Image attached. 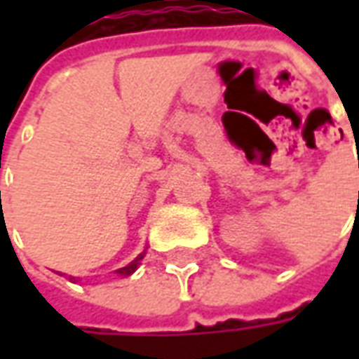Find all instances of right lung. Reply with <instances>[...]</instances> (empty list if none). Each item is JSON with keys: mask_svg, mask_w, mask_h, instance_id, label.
<instances>
[{"mask_svg": "<svg viewBox=\"0 0 359 359\" xmlns=\"http://www.w3.org/2000/svg\"><path fill=\"white\" fill-rule=\"evenodd\" d=\"M144 256H146V250H144L142 254H138V256L134 257L133 262H130V264H128V265H125V267H121V269H115V271H113V275H115V277H130V275H133L134 271H136V269H138V267H140V264H142V259H144ZM69 280H71V283H79L81 278H79V277H73V275H69Z\"/></svg>", "mask_w": 359, "mask_h": 359, "instance_id": "obj_1", "label": "right lung"}]
</instances>
